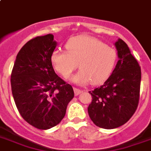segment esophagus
<instances>
[{
  "label": "esophagus",
  "mask_w": 151,
  "mask_h": 151,
  "mask_svg": "<svg viewBox=\"0 0 151 151\" xmlns=\"http://www.w3.org/2000/svg\"><path fill=\"white\" fill-rule=\"evenodd\" d=\"M73 91H74V94H75L76 96H78V95H79L81 93H82V92H83V91L81 90V89H79V88H73Z\"/></svg>",
  "instance_id": "esophagus-1"
}]
</instances>
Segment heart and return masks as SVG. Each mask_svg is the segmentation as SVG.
I'll return each instance as SVG.
<instances>
[{"instance_id":"heart-1","label":"heart","mask_w":151,"mask_h":151,"mask_svg":"<svg viewBox=\"0 0 151 151\" xmlns=\"http://www.w3.org/2000/svg\"><path fill=\"white\" fill-rule=\"evenodd\" d=\"M67 51L55 49L50 63L58 73L68 78L78 67L81 70L71 78L79 86L92 82L100 85L109 78L116 65L117 55L100 40L88 35L70 38L65 43Z\"/></svg>"}]
</instances>
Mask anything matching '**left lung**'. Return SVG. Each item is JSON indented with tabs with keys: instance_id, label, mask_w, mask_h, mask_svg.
Masks as SVG:
<instances>
[{
	"instance_id": "left-lung-1",
	"label": "left lung",
	"mask_w": 151,
	"mask_h": 151,
	"mask_svg": "<svg viewBox=\"0 0 151 151\" xmlns=\"http://www.w3.org/2000/svg\"><path fill=\"white\" fill-rule=\"evenodd\" d=\"M119 60L111 76L93 91L88 112L99 127L113 129L126 124L136 111L139 101L141 68L129 47L119 39L115 42Z\"/></svg>"
}]
</instances>
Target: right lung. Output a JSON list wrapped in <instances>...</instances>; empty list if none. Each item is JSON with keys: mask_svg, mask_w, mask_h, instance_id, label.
I'll return each instance as SVG.
<instances>
[{"mask_svg": "<svg viewBox=\"0 0 151 151\" xmlns=\"http://www.w3.org/2000/svg\"><path fill=\"white\" fill-rule=\"evenodd\" d=\"M56 46L52 34L29 40L17 54L12 71L17 109L25 121L40 130L59 124L74 96L72 86L55 73L50 63Z\"/></svg>", "mask_w": 151, "mask_h": 151, "instance_id": "obj_1", "label": "right lung"}]
</instances>
